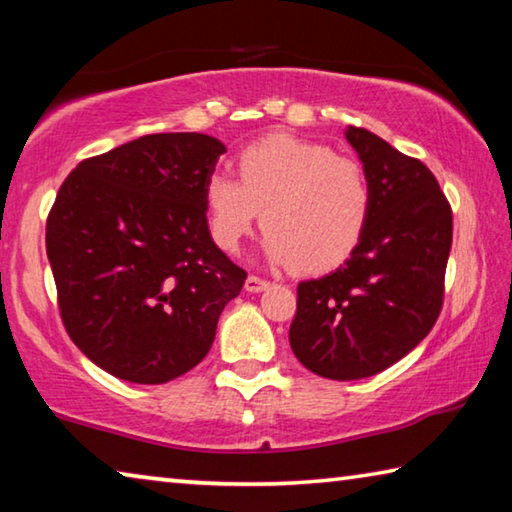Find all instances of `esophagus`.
I'll use <instances>...</instances> for the list:
<instances>
[{
    "instance_id": "obj_1",
    "label": "esophagus",
    "mask_w": 512,
    "mask_h": 512,
    "mask_svg": "<svg viewBox=\"0 0 512 512\" xmlns=\"http://www.w3.org/2000/svg\"><path fill=\"white\" fill-rule=\"evenodd\" d=\"M267 288H270V281H265V279H261V276H256V274H249L247 276V281H245V290L247 292H263Z\"/></svg>"
}]
</instances>
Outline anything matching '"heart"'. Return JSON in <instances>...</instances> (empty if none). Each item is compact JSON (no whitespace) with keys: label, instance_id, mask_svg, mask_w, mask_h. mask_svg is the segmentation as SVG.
I'll list each match as a JSON object with an SVG mask.
<instances>
[{"label":"heart","instance_id":"b5f03b06","mask_svg":"<svg viewBox=\"0 0 512 512\" xmlns=\"http://www.w3.org/2000/svg\"><path fill=\"white\" fill-rule=\"evenodd\" d=\"M240 181L213 172L204 199L213 240L236 251L263 211V251L276 265L320 272L354 251L372 213V186L356 158L272 136L238 158Z\"/></svg>","mask_w":512,"mask_h":512}]
</instances>
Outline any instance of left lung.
Here are the masks:
<instances>
[{
  "label": "left lung",
  "mask_w": 512,
  "mask_h": 512,
  "mask_svg": "<svg viewBox=\"0 0 512 512\" xmlns=\"http://www.w3.org/2000/svg\"><path fill=\"white\" fill-rule=\"evenodd\" d=\"M345 138L370 179V222L338 270L299 283L290 324L299 363L333 381L388 370L429 335L454 233L429 167L367 129L347 127Z\"/></svg>",
  "instance_id": "1"
}]
</instances>
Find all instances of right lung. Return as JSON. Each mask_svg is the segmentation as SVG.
Wrapping results in <instances>:
<instances>
[{
	"label": "right lung",
	"instance_id": "1",
	"mask_svg": "<svg viewBox=\"0 0 512 512\" xmlns=\"http://www.w3.org/2000/svg\"><path fill=\"white\" fill-rule=\"evenodd\" d=\"M224 152L206 133H154L81 161L58 190L45 238L58 308L74 345L117 379L192 370L245 286L206 220Z\"/></svg>",
	"mask_w": 512,
	"mask_h": 512
}]
</instances>
